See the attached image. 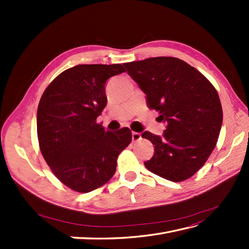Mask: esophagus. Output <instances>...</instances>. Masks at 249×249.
Instances as JSON below:
<instances>
[{"label": "esophagus", "instance_id": "esophagus-1", "mask_svg": "<svg viewBox=\"0 0 249 249\" xmlns=\"http://www.w3.org/2000/svg\"><path fill=\"white\" fill-rule=\"evenodd\" d=\"M131 139H133V141H139L141 140V135L139 133H136V131H133V134H131Z\"/></svg>", "mask_w": 249, "mask_h": 249}]
</instances>
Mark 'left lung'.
I'll return each mask as SVG.
<instances>
[{
	"label": "left lung",
	"instance_id": "obj_1",
	"mask_svg": "<svg viewBox=\"0 0 249 249\" xmlns=\"http://www.w3.org/2000/svg\"><path fill=\"white\" fill-rule=\"evenodd\" d=\"M146 95V105L166 123L162 136L144 131L154 145L146 169L172 182L187 179L208 160L223 124L215 88L186 62L171 56L150 57L124 64Z\"/></svg>",
	"mask_w": 249,
	"mask_h": 249
}]
</instances>
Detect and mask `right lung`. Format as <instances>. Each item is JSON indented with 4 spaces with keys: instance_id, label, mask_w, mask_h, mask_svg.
I'll use <instances>...</instances> for the list:
<instances>
[{
    "instance_id": "1",
    "label": "right lung",
    "mask_w": 249,
    "mask_h": 249,
    "mask_svg": "<svg viewBox=\"0 0 249 249\" xmlns=\"http://www.w3.org/2000/svg\"><path fill=\"white\" fill-rule=\"evenodd\" d=\"M123 65L82 64L60 73L45 89L37 109V136L46 162L67 187L89 193L113 177L120 153L131 141L123 127L96 123L107 105L106 82Z\"/></svg>"
}]
</instances>
